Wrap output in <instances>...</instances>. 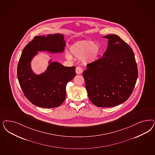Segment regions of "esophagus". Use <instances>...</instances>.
<instances>
[{
    "instance_id": "34e87169",
    "label": "esophagus",
    "mask_w": 155,
    "mask_h": 155,
    "mask_svg": "<svg viewBox=\"0 0 155 155\" xmlns=\"http://www.w3.org/2000/svg\"><path fill=\"white\" fill-rule=\"evenodd\" d=\"M83 72V69L80 67H77L76 68V73L77 74H81Z\"/></svg>"
}]
</instances>
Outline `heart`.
Segmentation results:
<instances>
[{
  "mask_svg": "<svg viewBox=\"0 0 155 155\" xmlns=\"http://www.w3.org/2000/svg\"><path fill=\"white\" fill-rule=\"evenodd\" d=\"M100 47L99 45L94 43L91 41L84 40L76 43L70 49L71 55L67 54L68 59L72 57L75 59H81L83 58L87 61H94L99 55Z\"/></svg>",
  "mask_w": 155,
  "mask_h": 155,
  "instance_id": "1",
  "label": "heart"
}]
</instances>
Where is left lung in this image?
I'll return each instance as SVG.
<instances>
[{"label": "left lung", "mask_w": 155, "mask_h": 155, "mask_svg": "<svg viewBox=\"0 0 155 155\" xmlns=\"http://www.w3.org/2000/svg\"><path fill=\"white\" fill-rule=\"evenodd\" d=\"M108 39L103 56L87 65L83 76L91 102L99 107L120 104L132 94L138 77L133 50L117 35Z\"/></svg>", "instance_id": "8db88e82"}]
</instances>
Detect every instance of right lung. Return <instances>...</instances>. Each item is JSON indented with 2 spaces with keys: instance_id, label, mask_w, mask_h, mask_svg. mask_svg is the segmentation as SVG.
I'll list each match as a JSON object with an SVG mask.
<instances>
[{
  "instance_id": "1",
  "label": "right lung",
  "mask_w": 155,
  "mask_h": 155,
  "mask_svg": "<svg viewBox=\"0 0 155 155\" xmlns=\"http://www.w3.org/2000/svg\"><path fill=\"white\" fill-rule=\"evenodd\" d=\"M65 45L64 36L56 34L35 36L23 50L17 76L24 95L33 104L51 108L60 106L65 100L66 85L75 76V67L50 61L47 70L40 75H35L31 68V61L38 51L61 52Z\"/></svg>"
}]
</instances>
